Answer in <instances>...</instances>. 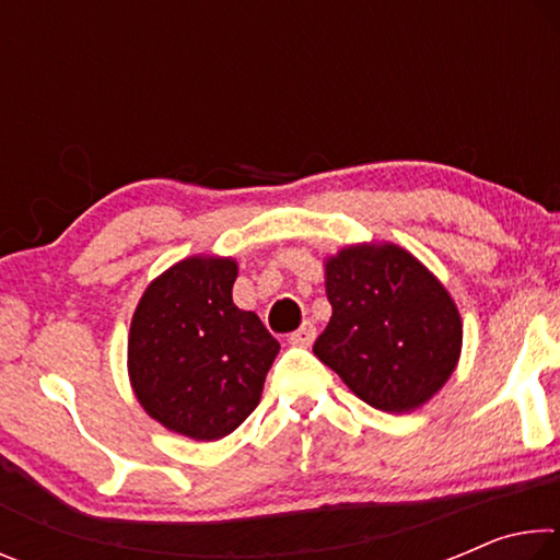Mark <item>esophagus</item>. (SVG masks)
Here are the masks:
<instances>
[{"mask_svg": "<svg viewBox=\"0 0 560 560\" xmlns=\"http://www.w3.org/2000/svg\"><path fill=\"white\" fill-rule=\"evenodd\" d=\"M316 338V326L311 324V320H306L299 330H293V334L289 336V343L291 346H299V348H308L311 343H314Z\"/></svg>", "mask_w": 560, "mask_h": 560, "instance_id": "obj_1", "label": "esophagus"}]
</instances>
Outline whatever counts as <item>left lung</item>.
Masks as SVG:
<instances>
[{
	"instance_id": "obj_1",
	"label": "left lung",
	"mask_w": 560,
	"mask_h": 560,
	"mask_svg": "<svg viewBox=\"0 0 560 560\" xmlns=\"http://www.w3.org/2000/svg\"><path fill=\"white\" fill-rule=\"evenodd\" d=\"M334 308L314 343L360 400L410 412L447 383L462 348V320L447 289L395 244L348 246L326 264Z\"/></svg>"
}]
</instances>
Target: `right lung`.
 Here are the masks:
<instances>
[{
    "instance_id": "add662e5",
    "label": "right lung",
    "mask_w": 560,
    "mask_h": 560,
    "mask_svg": "<svg viewBox=\"0 0 560 560\" xmlns=\"http://www.w3.org/2000/svg\"><path fill=\"white\" fill-rule=\"evenodd\" d=\"M234 279L232 259L179 261L150 283L130 324L128 371L140 405L200 442L254 412L279 353L259 316L234 306Z\"/></svg>"
}]
</instances>
